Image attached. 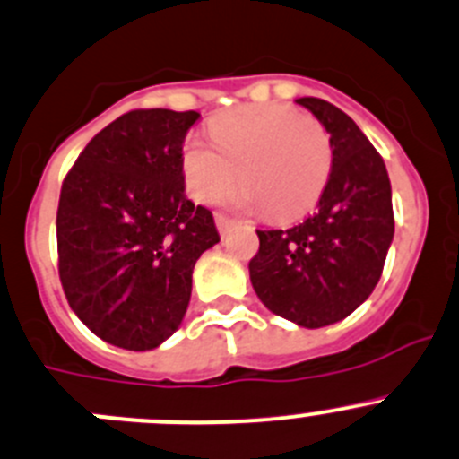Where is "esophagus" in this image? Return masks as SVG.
Segmentation results:
<instances>
[{
  "label": "esophagus",
  "instance_id": "obj_1",
  "mask_svg": "<svg viewBox=\"0 0 459 459\" xmlns=\"http://www.w3.org/2000/svg\"><path fill=\"white\" fill-rule=\"evenodd\" d=\"M215 224H217V230H220V233L224 235L226 230H229L230 226L235 224V220H230V217L224 215V212H215Z\"/></svg>",
  "mask_w": 459,
  "mask_h": 459
}]
</instances>
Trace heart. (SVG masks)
<instances>
[{"label": "heart", "instance_id": "heart-1", "mask_svg": "<svg viewBox=\"0 0 459 459\" xmlns=\"http://www.w3.org/2000/svg\"><path fill=\"white\" fill-rule=\"evenodd\" d=\"M211 139H190L184 148L186 179L199 202H215L242 179L239 202L291 220L314 206L332 170L323 123L287 105L229 111L211 126Z\"/></svg>", "mask_w": 459, "mask_h": 459}]
</instances>
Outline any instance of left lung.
I'll use <instances>...</instances> for the list:
<instances>
[{"label": "left lung", "mask_w": 459, "mask_h": 459, "mask_svg": "<svg viewBox=\"0 0 459 459\" xmlns=\"http://www.w3.org/2000/svg\"><path fill=\"white\" fill-rule=\"evenodd\" d=\"M296 102L327 130L332 170L314 215L257 230L248 273L266 309L316 329L352 314L379 282L394 235L393 193L384 159L345 111L320 98Z\"/></svg>", "instance_id": "obj_1"}]
</instances>
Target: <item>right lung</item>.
Returning <instances> with one entry per match:
<instances>
[{"label":"right lung","mask_w":459,"mask_h":459,"mask_svg":"<svg viewBox=\"0 0 459 459\" xmlns=\"http://www.w3.org/2000/svg\"><path fill=\"white\" fill-rule=\"evenodd\" d=\"M197 111L134 109L98 132L57 204V273L102 341L159 348L179 329L193 269L220 242L212 212L184 193V139Z\"/></svg>","instance_id":"1"}]
</instances>
